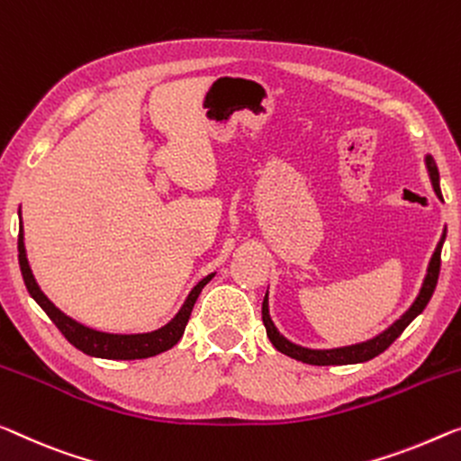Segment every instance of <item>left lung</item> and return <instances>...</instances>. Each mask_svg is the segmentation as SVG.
<instances>
[{
	"instance_id": "1",
	"label": "left lung",
	"mask_w": 461,
	"mask_h": 461,
	"mask_svg": "<svg viewBox=\"0 0 461 461\" xmlns=\"http://www.w3.org/2000/svg\"><path fill=\"white\" fill-rule=\"evenodd\" d=\"M427 168H429L430 181H433L435 194L438 197H443L441 187H438V171H437V165H435L433 157H427ZM445 235H447V229L443 230V237H441V240H438L433 258H430L427 278H424L420 294L416 296L412 307H410L406 313H403L393 325H389L384 334H379L377 338H373V339H366V342L344 346V348H331V350H311V348H303V346H296L293 342H288L285 336H280V331L276 330V325L270 320V313H267V294H266L264 304H261V320H264L267 338H270L274 348L282 352V354H286V357H290V358L301 360V363H307V365H317V366L354 365V363H365V360H371L375 357H379L381 352L387 350L389 346L395 342V338H400L402 331L406 330L410 323H412L414 317L422 313L424 307H427L429 301H430V296H433L437 280H438V270H441V247H443Z\"/></svg>"
}]
</instances>
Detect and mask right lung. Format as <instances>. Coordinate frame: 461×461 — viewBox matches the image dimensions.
<instances>
[{
  "label": "right lung",
  "mask_w": 461,
  "mask_h": 461,
  "mask_svg": "<svg viewBox=\"0 0 461 461\" xmlns=\"http://www.w3.org/2000/svg\"><path fill=\"white\" fill-rule=\"evenodd\" d=\"M18 261H20V272H23V278H24L28 293H31L32 299L41 304V309L49 315V320L58 325V330L63 336H66L68 342L76 346L77 350H82L84 354H90V357L111 358V360L148 358V357H157V354L173 348V346L181 339L183 331H185L191 309H194V304L197 301V296H200L202 288L206 286L212 278H214V274H210L203 280L197 282L195 288L189 293L187 301L181 307L179 313H176L175 320L171 323H167L165 328L150 331V334L123 336V334H104V331L90 330V328H86V325L74 321L72 317L61 313V311L55 307V304L49 301L45 294H42V290L39 288L37 280H34L31 266H28V259H26L23 222H20V230H18Z\"/></svg>",
  "instance_id": "right-lung-1"
}]
</instances>
